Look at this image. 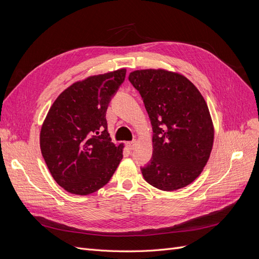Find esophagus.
Listing matches in <instances>:
<instances>
[{"mask_svg": "<svg viewBox=\"0 0 259 259\" xmlns=\"http://www.w3.org/2000/svg\"><path fill=\"white\" fill-rule=\"evenodd\" d=\"M126 146H127V148H128V150H133V149H134V148L136 147V142H128V143L126 144Z\"/></svg>", "mask_w": 259, "mask_h": 259, "instance_id": "1", "label": "esophagus"}]
</instances>
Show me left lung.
Here are the masks:
<instances>
[{
	"label": "left lung",
	"instance_id": "obj_1",
	"mask_svg": "<svg viewBox=\"0 0 259 259\" xmlns=\"http://www.w3.org/2000/svg\"><path fill=\"white\" fill-rule=\"evenodd\" d=\"M128 80L144 100L153 131V156L142 167L146 182L163 191L190 185L206 165L214 143L206 101L177 72L136 70Z\"/></svg>",
	"mask_w": 259,
	"mask_h": 259
}]
</instances>
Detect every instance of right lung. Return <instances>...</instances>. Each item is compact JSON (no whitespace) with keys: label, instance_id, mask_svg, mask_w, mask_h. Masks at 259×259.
<instances>
[{"label":"right lung","instance_id":"obj_1","mask_svg":"<svg viewBox=\"0 0 259 259\" xmlns=\"http://www.w3.org/2000/svg\"><path fill=\"white\" fill-rule=\"evenodd\" d=\"M125 74L123 68L73 83L45 117L41 152L53 178L70 193L88 195L99 190L123 158V144L111 143L106 112Z\"/></svg>","mask_w":259,"mask_h":259}]
</instances>
